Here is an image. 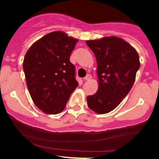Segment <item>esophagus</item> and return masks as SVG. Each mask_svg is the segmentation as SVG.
Masks as SVG:
<instances>
[{
	"instance_id": "1",
	"label": "esophagus",
	"mask_w": 159,
	"mask_h": 159,
	"mask_svg": "<svg viewBox=\"0 0 159 159\" xmlns=\"http://www.w3.org/2000/svg\"><path fill=\"white\" fill-rule=\"evenodd\" d=\"M91 78H92V75H91L90 74H87L84 79L85 81H90Z\"/></svg>"
}]
</instances>
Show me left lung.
<instances>
[{"label": "left lung", "instance_id": "obj_1", "mask_svg": "<svg viewBox=\"0 0 159 159\" xmlns=\"http://www.w3.org/2000/svg\"><path fill=\"white\" fill-rule=\"evenodd\" d=\"M97 62L98 88L87 97V105L99 114L118 106L132 89L140 68L137 51L125 40L116 36L87 40Z\"/></svg>", "mask_w": 159, "mask_h": 159}]
</instances>
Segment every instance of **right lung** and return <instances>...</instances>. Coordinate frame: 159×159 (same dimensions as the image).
<instances>
[{
  "label": "right lung",
  "mask_w": 159,
  "mask_h": 159,
  "mask_svg": "<svg viewBox=\"0 0 159 159\" xmlns=\"http://www.w3.org/2000/svg\"><path fill=\"white\" fill-rule=\"evenodd\" d=\"M78 41L54 31L34 43L25 54L23 69L27 89L36 107L45 114L61 113L78 86L75 68L69 61Z\"/></svg>",
  "instance_id": "1"
}]
</instances>
